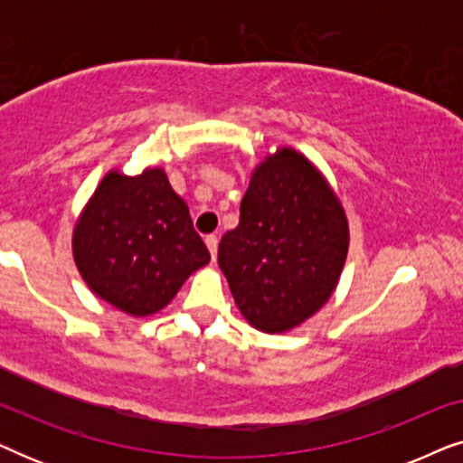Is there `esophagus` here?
I'll return each mask as SVG.
<instances>
[{"label":"esophagus","instance_id":"34e87169","mask_svg":"<svg viewBox=\"0 0 463 463\" xmlns=\"http://www.w3.org/2000/svg\"><path fill=\"white\" fill-rule=\"evenodd\" d=\"M206 246H208V250H211V257H213V259L217 257V246H219V238L214 236V233H211V236H206Z\"/></svg>","mask_w":463,"mask_h":463}]
</instances>
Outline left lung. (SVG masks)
<instances>
[{
  "label": "left lung",
  "mask_w": 463,
  "mask_h": 463,
  "mask_svg": "<svg viewBox=\"0 0 463 463\" xmlns=\"http://www.w3.org/2000/svg\"><path fill=\"white\" fill-rule=\"evenodd\" d=\"M350 227L344 204L314 162L278 147L250 175L240 223L219 242V268L240 314L257 331H293L331 299Z\"/></svg>",
  "instance_id": "obj_1"
}]
</instances>
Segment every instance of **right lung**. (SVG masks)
<instances>
[{
  "instance_id": "right-lung-1",
  "label": "right lung",
  "mask_w": 463,
  "mask_h": 463,
  "mask_svg": "<svg viewBox=\"0 0 463 463\" xmlns=\"http://www.w3.org/2000/svg\"><path fill=\"white\" fill-rule=\"evenodd\" d=\"M71 249L88 288L135 318L166 307L211 261L160 166L132 176L109 170L75 221Z\"/></svg>"
}]
</instances>
